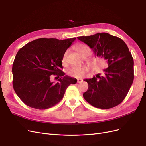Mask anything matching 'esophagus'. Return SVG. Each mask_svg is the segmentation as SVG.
<instances>
[{
	"label": "esophagus",
	"instance_id": "34e87169",
	"mask_svg": "<svg viewBox=\"0 0 146 146\" xmlns=\"http://www.w3.org/2000/svg\"><path fill=\"white\" fill-rule=\"evenodd\" d=\"M83 81V80L82 78H80V79H77V83H82Z\"/></svg>",
	"mask_w": 146,
	"mask_h": 146
}]
</instances>
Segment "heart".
Returning <instances> with one entry per match:
<instances>
[{
	"mask_svg": "<svg viewBox=\"0 0 146 146\" xmlns=\"http://www.w3.org/2000/svg\"><path fill=\"white\" fill-rule=\"evenodd\" d=\"M74 49L82 57H86L91 54L90 48L86 46L85 44L78 43L74 46ZM67 54L66 52L63 55L62 58V63L63 65L66 64V60H67ZM90 61H92L91 59H90ZM88 68L85 66H72L69 68L67 70V74L69 76L76 77V78H81L85 75Z\"/></svg>",
	"mask_w": 146,
	"mask_h": 146,
	"instance_id": "1",
	"label": "heart"
}]
</instances>
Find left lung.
<instances>
[{
  "label": "left lung",
  "instance_id": "1",
  "mask_svg": "<svg viewBox=\"0 0 146 146\" xmlns=\"http://www.w3.org/2000/svg\"><path fill=\"white\" fill-rule=\"evenodd\" d=\"M99 58L107 60L103 76L84 80L88 84L83 96L88 103L101 109L120 104L126 97L134 79L133 59L125 42L107 33L77 37Z\"/></svg>",
  "mask_w": 146,
  "mask_h": 146
}]
</instances>
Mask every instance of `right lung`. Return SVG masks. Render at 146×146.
Instances as JSON below:
<instances>
[{"label": "right lung", "instance_id": "add662e5", "mask_svg": "<svg viewBox=\"0 0 146 146\" xmlns=\"http://www.w3.org/2000/svg\"><path fill=\"white\" fill-rule=\"evenodd\" d=\"M76 39H37L17 52L12 67L13 86L25 105L50 108L63 99L70 84L77 83L76 78L64 76L61 70L63 55ZM52 74L61 77L58 82L50 81Z\"/></svg>", "mask_w": 146, "mask_h": 146}]
</instances>
